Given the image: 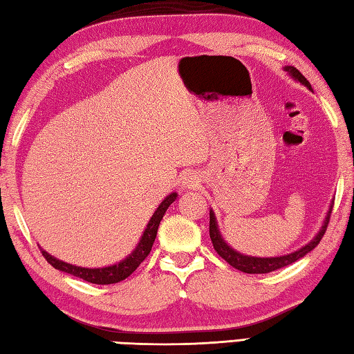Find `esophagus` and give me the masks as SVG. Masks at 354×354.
<instances>
[{
  "label": "esophagus",
  "instance_id": "esophagus-1",
  "mask_svg": "<svg viewBox=\"0 0 354 354\" xmlns=\"http://www.w3.org/2000/svg\"><path fill=\"white\" fill-rule=\"evenodd\" d=\"M183 183L188 185V188H191V186H194V183H197V182H196V177L188 176V177H186V178L183 180Z\"/></svg>",
  "mask_w": 354,
  "mask_h": 354
}]
</instances>
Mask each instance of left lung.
<instances>
[{
  "instance_id": "left-lung-1",
  "label": "left lung",
  "mask_w": 354,
  "mask_h": 354,
  "mask_svg": "<svg viewBox=\"0 0 354 354\" xmlns=\"http://www.w3.org/2000/svg\"><path fill=\"white\" fill-rule=\"evenodd\" d=\"M283 69L288 72L292 78L297 80L299 83H302L304 86H306V88L311 89V84L308 80H306L302 73L295 68V66H286V68H283ZM331 209H333V206H330L328 212H326L322 228L317 232L316 237L313 239L310 243L302 246L301 250L291 252V254H285V256H279V257H251V256L240 254V252L234 251L231 246H228V243L225 242L223 237L220 236V231L217 228V220H216V216L212 211H209V237H211L212 245H214V250L217 251V254L222 259H225L231 266H234L236 270L248 272V274H265V272L276 271L279 268H283V266H286V265L295 263L296 260L302 259L305 254H308L311 250H315L319 245V242H321V239L324 237L326 226H328Z\"/></svg>"
}]
</instances>
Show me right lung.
<instances>
[{
	"mask_svg": "<svg viewBox=\"0 0 354 354\" xmlns=\"http://www.w3.org/2000/svg\"><path fill=\"white\" fill-rule=\"evenodd\" d=\"M176 198H177V192H171V194L158 205V208L156 209L154 214H152L148 225H146V230L143 232L142 239H140L138 245L136 246V250L132 251L124 260H122V262H118L115 265L104 266V268H83V266L66 263V262H63V260L52 257L50 254H48V252L41 250L43 256L53 266V268L83 279V281H86V282L97 283V285H109V283H117L120 281H124V279L129 277L132 272L138 268V265L142 263L146 257H148L152 245H154V240L157 237L160 220L163 218L166 209L169 208L171 203L174 202Z\"/></svg>",
	"mask_w": 354,
	"mask_h": 354,
	"instance_id": "obj_1",
	"label": "right lung"
}]
</instances>
